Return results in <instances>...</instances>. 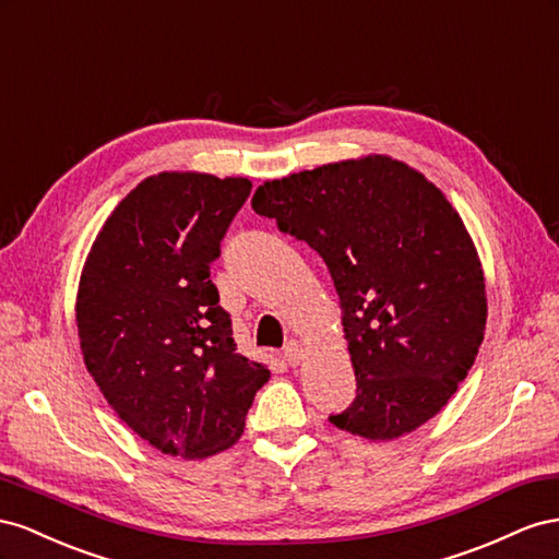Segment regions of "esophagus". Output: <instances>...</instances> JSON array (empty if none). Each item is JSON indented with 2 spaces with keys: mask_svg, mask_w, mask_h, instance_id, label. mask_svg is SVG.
<instances>
[{
  "mask_svg": "<svg viewBox=\"0 0 559 559\" xmlns=\"http://www.w3.org/2000/svg\"><path fill=\"white\" fill-rule=\"evenodd\" d=\"M283 360L295 368V365H299L301 360H305V348H301L299 342H288V344H285V348H283Z\"/></svg>",
  "mask_w": 559,
  "mask_h": 559,
  "instance_id": "34e87169",
  "label": "esophagus"
}]
</instances>
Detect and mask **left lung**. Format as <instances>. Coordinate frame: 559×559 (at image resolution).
Listing matches in <instances>:
<instances>
[{
    "label": "left lung",
    "instance_id": "left-lung-1",
    "mask_svg": "<svg viewBox=\"0 0 559 559\" xmlns=\"http://www.w3.org/2000/svg\"><path fill=\"white\" fill-rule=\"evenodd\" d=\"M254 213L325 260L358 393L330 421L365 440L412 433L448 405L485 340L480 254L448 197L389 154L262 182Z\"/></svg>",
    "mask_w": 559,
    "mask_h": 559
}]
</instances>
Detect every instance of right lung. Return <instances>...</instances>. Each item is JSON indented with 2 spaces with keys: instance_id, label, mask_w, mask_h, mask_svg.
Wrapping results in <instances>:
<instances>
[{
  "instance_id": "right-lung-1",
  "label": "right lung",
  "mask_w": 559,
  "mask_h": 559,
  "mask_svg": "<svg viewBox=\"0 0 559 559\" xmlns=\"http://www.w3.org/2000/svg\"><path fill=\"white\" fill-rule=\"evenodd\" d=\"M250 187L197 170L150 175L109 213L79 276L86 370L117 417L170 456L229 450L271 377L236 350L211 281Z\"/></svg>"
}]
</instances>
